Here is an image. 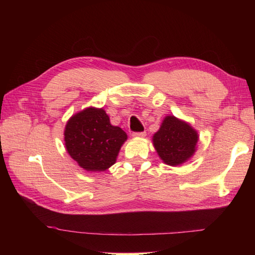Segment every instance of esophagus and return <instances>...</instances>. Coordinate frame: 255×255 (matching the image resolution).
Returning <instances> with one entry per match:
<instances>
[{
	"label": "esophagus",
	"mask_w": 255,
	"mask_h": 255,
	"mask_svg": "<svg viewBox=\"0 0 255 255\" xmlns=\"http://www.w3.org/2000/svg\"><path fill=\"white\" fill-rule=\"evenodd\" d=\"M133 137H145L146 136V131H138V132H132Z\"/></svg>",
	"instance_id": "34e87169"
}]
</instances>
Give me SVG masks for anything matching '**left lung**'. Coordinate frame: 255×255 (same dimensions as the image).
I'll list each match as a JSON object with an SVG mask.
<instances>
[{
  "label": "left lung",
  "instance_id": "left-lung-1",
  "mask_svg": "<svg viewBox=\"0 0 255 255\" xmlns=\"http://www.w3.org/2000/svg\"><path fill=\"white\" fill-rule=\"evenodd\" d=\"M198 133L188 124L167 116L159 130L153 136V144L163 162L175 166L182 164L196 152Z\"/></svg>",
  "mask_w": 255,
  "mask_h": 255
}]
</instances>
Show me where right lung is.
<instances>
[{
  "label": "right lung",
  "instance_id": "1",
  "mask_svg": "<svg viewBox=\"0 0 255 255\" xmlns=\"http://www.w3.org/2000/svg\"><path fill=\"white\" fill-rule=\"evenodd\" d=\"M64 136L68 154L86 171L109 169L127 139L122 128L110 124L106 111L96 108H88L73 116Z\"/></svg>",
  "mask_w": 255,
  "mask_h": 255
}]
</instances>
